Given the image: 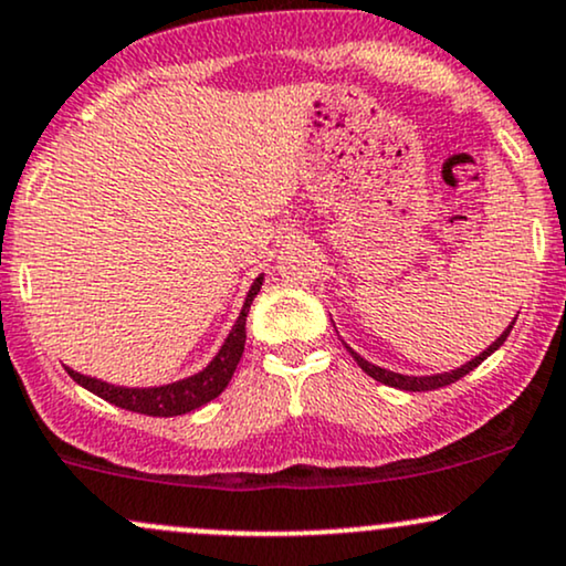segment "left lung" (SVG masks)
<instances>
[{
	"label": "left lung",
	"mask_w": 566,
	"mask_h": 566,
	"mask_svg": "<svg viewBox=\"0 0 566 566\" xmlns=\"http://www.w3.org/2000/svg\"><path fill=\"white\" fill-rule=\"evenodd\" d=\"M516 322V318H514ZM514 322L509 324V329L503 332V335L495 339L493 345H490L488 350H482L480 356H474L472 360H469V364H464L461 366V369H453V371H442V374H432V377H408V374H395V371H390V369H382V366H374V364H369V360L366 358H360L356 350L353 348H348V345H345V348H348V353L353 358H356V364L360 366V369H364L366 374H369L371 379H377V382H382V385H390V387H398V390H408V392H424V390H438V387H446V385H453L455 379H461L464 377V374H469V371H474L478 369V366L482 364V360H485L490 353H495L501 348L503 343H506V337H509V332H512V326H514Z\"/></svg>",
	"instance_id": "obj_1"
}]
</instances>
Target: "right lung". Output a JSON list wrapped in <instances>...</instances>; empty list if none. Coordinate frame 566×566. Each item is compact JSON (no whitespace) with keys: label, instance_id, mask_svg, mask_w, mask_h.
<instances>
[{"label":"right lung","instance_id":"obj_1","mask_svg":"<svg viewBox=\"0 0 566 566\" xmlns=\"http://www.w3.org/2000/svg\"><path fill=\"white\" fill-rule=\"evenodd\" d=\"M263 276H258L250 287L248 297H244L242 313L237 318V324L231 326L227 343L221 345V350L216 353V358L210 360L202 371L192 374V377L179 379V382L171 385H160V387H118V385H107L102 379L94 377H84V374L67 369L73 379L81 387H86L88 392L99 395L102 400L107 403L126 408V411L134 413H145V417H181V413L195 411V408L210 403V400L218 398L227 385L231 382V374H234L237 364H240L242 353H244V322H248V311L253 305V297L261 292Z\"/></svg>","mask_w":566,"mask_h":566}]
</instances>
